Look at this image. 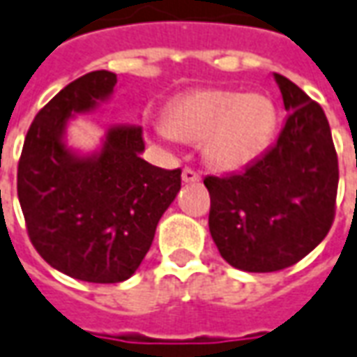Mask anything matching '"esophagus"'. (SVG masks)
<instances>
[{"mask_svg":"<svg viewBox=\"0 0 357 357\" xmlns=\"http://www.w3.org/2000/svg\"><path fill=\"white\" fill-rule=\"evenodd\" d=\"M183 181L184 183H198L200 181V173H196L190 167H184L183 169Z\"/></svg>","mask_w":357,"mask_h":357,"instance_id":"obj_1","label":"esophagus"}]
</instances>
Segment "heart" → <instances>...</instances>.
<instances>
[{
  "mask_svg": "<svg viewBox=\"0 0 357 357\" xmlns=\"http://www.w3.org/2000/svg\"><path fill=\"white\" fill-rule=\"evenodd\" d=\"M274 102L258 93L196 89L184 93L165 112V132L183 142H202L204 159L221 171L255 163L274 137Z\"/></svg>",
  "mask_w": 357,
  "mask_h": 357,
  "instance_id": "heart-1",
  "label": "heart"
}]
</instances>
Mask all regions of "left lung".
<instances>
[{
	"label": "left lung",
	"mask_w": 357,
	"mask_h": 357,
	"mask_svg": "<svg viewBox=\"0 0 357 357\" xmlns=\"http://www.w3.org/2000/svg\"><path fill=\"white\" fill-rule=\"evenodd\" d=\"M274 77L289 112L276 146L243 173L204 178L211 239L245 272L294 266L326 237L336 213L338 157L326 114L294 81Z\"/></svg>",
	"instance_id": "8db88e82"
}]
</instances>
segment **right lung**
<instances>
[{
  "label": "right lung",
  "instance_id": "right-lung-1",
  "mask_svg": "<svg viewBox=\"0 0 357 357\" xmlns=\"http://www.w3.org/2000/svg\"><path fill=\"white\" fill-rule=\"evenodd\" d=\"M116 73L91 71L44 105L24 137L17 194L36 252L68 276L118 284L142 264L157 223L181 190V169L144 161V132L118 126L93 157L71 155L63 128L71 114L105 100Z\"/></svg>",
  "mask_w": 357,
  "mask_h": 357
}]
</instances>
